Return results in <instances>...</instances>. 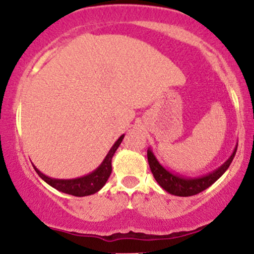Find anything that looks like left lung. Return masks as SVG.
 <instances>
[{
  "mask_svg": "<svg viewBox=\"0 0 254 254\" xmlns=\"http://www.w3.org/2000/svg\"><path fill=\"white\" fill-rule=\"evenodd\" d=\"M237 149L238 147H235L232 155H230L229 159L221 167H218L217 170L211 172V173L206 174V176L199 178H186L182 177L180 174L178 176V174L171 173L170 171L166 170L164 166L160 165V162L156 160V157L153 154L151 149H148L147 156L151 173H153L157 184L165 191H167L171 194H174V196L189 197L199 193V192L204 191L205 189H208L209 186L216 182L218 178L228 170L233 159H234L235 153H237Z\"/></svg>",
  "mask_w": 254,
  "mask_h": 254,
  "instance_id": "obj_1",
  "label": "left lung"
}]
</instances>
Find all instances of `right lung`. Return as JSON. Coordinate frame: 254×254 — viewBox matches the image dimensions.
I'll return each mask as SVG.
<instances>
[{"label":"right lung","mask_w":254,"mask_h":254,"mask_svg":"<svg viewBox=\"0 0 254 254\" xmlns=\"http://www.w3.org/2000/svg\"><path fill=\"white\" fill-rule=\"evenodd\" d=\"M124 135H122L116 141V143L112 145L109 154L104 159L103 164H101L95 171H93L92 173L87 174V176L76 178V179H54L45 174H43L38 168L34 167V170L38 173L44 182H46L49 185L52 186L56 190L64 192V193L71 194V196L76 197H83V196H89V194L95 193L100 190L101 188L106 184L107 179L111 176V172H112V157L115 155L116 150L118 149L119 144L123 141Z\"/></svg>","instance_id":"1"}]
</instances>
